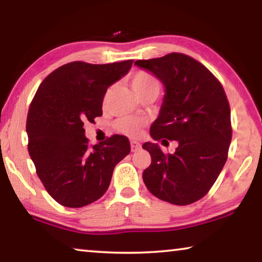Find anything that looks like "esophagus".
I'll return each instance as SVG.
<instances>
[{
  "mask_svg": "<svg viewBox=\"0 0 262 262\" xmlns=\"http://www.w3.org/2000/svg\"><path fill=\"white\" fill-rule=\"evenodd\" d=\"M130 149H132L133 152L139 151V150L141 149V144L137 141H132L130 142Z\"/></svg>",
  "mask_w": 262,
  "mask_h": 262,
  "instance_id": "34e87169",
  "label": "esophagus"
}]
</instances>
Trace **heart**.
<instances>
[{
    "label": "heart",
    "mask_w": 262,
    "mask_h": 262,
    "mask_svg": "<svg viewBox=\"0 0 262 262\" xmlns=\"http://www.w3.org/2000/svg\"><path fill=\"white\" fill-rule=\"evenodd\" d=\"M132 86L136 92V95L148 90H157L159 89V82L152 75L148 73H136L132 78ZM145 122L141 119L136 118H123L117 122V129L130 137H137L142 133V128L144 127Z\"/></svg>",
    "instance_id": "obj_1"
}]
</instances>
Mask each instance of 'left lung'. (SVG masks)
Here are the masks:
<instances>
[{
  "instance_id": "obj_1",
  "label": "left lung",
  "mask_w": 262,
  "mask_h": 262,
  "mask_svg": "<svg viewBox=\"0 0 262 262\" xmlns=\"http://www.w3.org/2000/svg\"><path fill=\"white\" fill-rule=\"evenodd\" d=\"M134 64L157 77L165 91L150 135L179 144L172 155L157 143L143 144L151 156L144 184L163 201L190 205L208 193L227 162L232 130L224 89L205 66L181 53Z\"/></svg>"
}]
</instances>
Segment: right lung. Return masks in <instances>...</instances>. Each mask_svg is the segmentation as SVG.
<instances>
[{
    "instance_id": "1",
    "label": "right lung",
    "mask_w": 262,
    "mask_h": 262,
    "mask_svg": "<svg viewBox=\"0 0 262 262\" xmlns=\"http://www.w3.org/2000/svg\"><path fill=\"white\" fill-rule=\"evenodd\" d=\"M133 62H70L48 75L35 92L26 121L28 149L42 185L60 205L81 208L98 200L115 165L130 152L122 135L90 147L83 126L103 114L106 91Z\"/></svg>"
}]
</instances>
